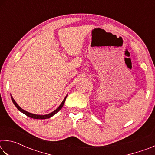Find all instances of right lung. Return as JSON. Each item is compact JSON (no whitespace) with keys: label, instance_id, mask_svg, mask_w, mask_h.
Listing matches in <instances>:
<instances>
[{"label":"right lung","instance_id":"1","mask_svg":"<svg viewBox=\"0 0 155 155\" xmlns=\"http://www.w3.org/2000/svg\"><path fill=\"white\" fill-rule=\"evenodd\" d=\"M11 98H12V102H13V103L14 104V105H15V107H16V108H17L18 110H19L20 111H21L22 113H23V114H25L26 115H27V116L31 117V118L42 120V119L50 118V117H52V115H54V114H56L57 112H58L59 111H60V110H61V108L63 107V106H64V103H65V99H66V98H67V96L65 97L64 100V101H62L61 104H60V105H59V107H58V108H57L56 110H54V111H52V113H51V114H47V115H36V114H31V113H29V112L26 111H25L24 109H22V108H21V107H20L19 105H18V104L16 103H15V101H14V99L12 97H11Z\"/></svg>","mask_w":155,"mask_h":155}]
</instances>
